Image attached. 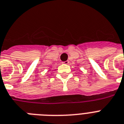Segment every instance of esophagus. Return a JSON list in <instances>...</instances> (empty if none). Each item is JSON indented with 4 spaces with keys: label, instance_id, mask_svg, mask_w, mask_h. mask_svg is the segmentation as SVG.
I'll use <instances>...</instances> for the list:
<instances>
[{
    "label": "esophagus",
    "instance_id": "obj_1",
    "mask_svg": "<svg viewBox=\"0 0 124 124\" xmlns=\"http://www.w3.org/2000/svg\"><path fill=\"white\" fill-rule=\"evenodd\" d=\"M62 64H69V61H68V60H66V61H64V62H62Z\"/></svg>",
    "mask_w": 124,
    "mask_h": 124
}]
</instances>
